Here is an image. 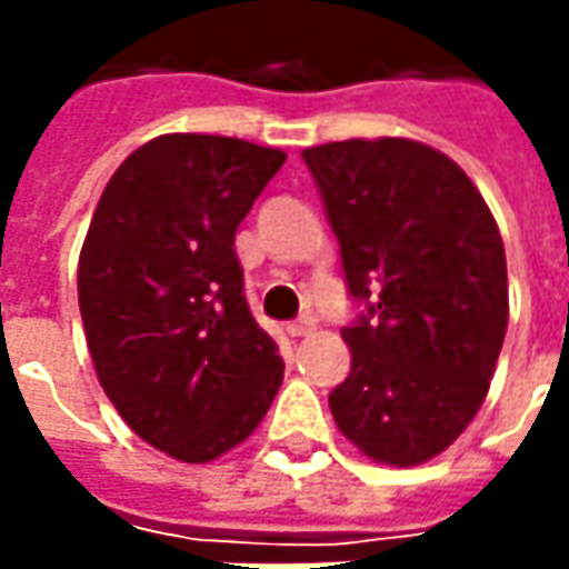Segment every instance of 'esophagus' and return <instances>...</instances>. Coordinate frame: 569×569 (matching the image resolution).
I'll list each match as a JSON object with an SVG mask.
<instances>
[{"label":"esophagus","instance_id":"esophagus-1","mask_svg":"<svg viewBox=\"0 0 569 569\" xmlns=\"http://www.w3.org/2000/svg\"><path fill=\"white\" fill-rule=\"evenodd\" d=\"M313 329H317V319L303 317V319H297V322H291V326H288V336H291V339H300V336H310Z\"/></svg>","mask_w":569,"mask_h":569}]
</instances>
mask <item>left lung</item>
I'll return each mask as SVG.
<instances>
[{
  "label": "left lung",
  "instance_id": "8db88e82",
  "mask_svg": "<svg viewBox=\"0 0 569 569\" xmlns=\"http://www.w3.org/2000/svg\"><path fill=\"white\" fill-rule=\"evenodd\" d=\"M341 247L351 373L329 396L339 430L386 466H421L469 427L503 348V240L466 170L411 139L307 148Z\"/></svg>",
  "mask_w": 569,
  "mask_h": 569
}]
</instances>
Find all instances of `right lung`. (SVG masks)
Returning a JSON list of instances; mask_svg holds the SVG:
<instances>
[{
    "instance_id": "right-lung-1",
    "label": "right lung",
    "mask_w": 569,
    "mask_h": 569,
    "mask_svg": "<svg viewBox=\"0 0 569 569\" xmlns=\"http://www.w3.org/2000/svg\"><path fill=\"white\" fill-rule=\"evenodd\" d=\"M284 151L173 132L136 148L100 196L78 307L107 399L144 443L211 462L266 418L284 361L252 319L233 233Z\"/></svg>"
}]
</instances>
